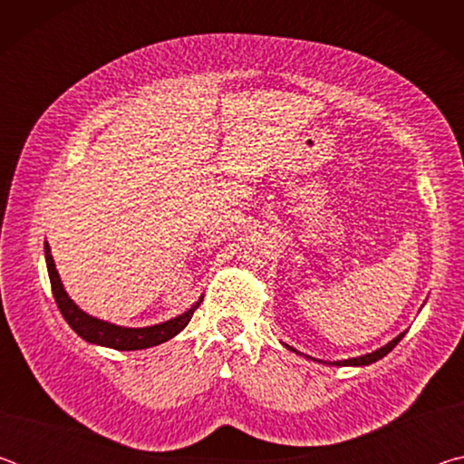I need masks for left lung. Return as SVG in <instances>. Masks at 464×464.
I'll use <instances>...</instances> for the list:
<instances>
[{"label":"left lung","instance_id":"1","mask_svg":"<svg viewBox=\"0 0 464 464\" xmlns=\"http://www.w3.org/2000/svg\"><path fill=\"white\" fill-rule=\"evenodd\" d=\"M403 335L405 334H399L395 340L392 342H389L387 345H382V348H379V350H374V352H371V354H364V356H358V358H348V360H337V362H324V364H332V366H366V364H372V362H376V360H381L382 356H387L389 352L395 348V345L403 340ZM288 350H293V352H296L295 348H290V345H286ZM296 354H301V352H296ZM304 358H309V360H315V358H311V356H307V354H303ZM317 362H321V360H317Z\"/></svg>","mask_w":464,"mask_h":464}]
</instances>
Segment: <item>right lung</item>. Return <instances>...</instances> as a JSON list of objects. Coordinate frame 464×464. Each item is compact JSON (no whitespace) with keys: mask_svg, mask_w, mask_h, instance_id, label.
<instances>
[{"mask_svg":"<svg viewBox=\"0 0 464 464\" xmlns=\"http://www.w3.org/2000/svg\"><path fill=\"white\" fill-rule=\"evenodd\" d=\"M44 257H46V270H49V278H51L53 296L54 301H57L61 315L65 317L69 327H72L77 335L83 337V340L90 343L106 345V348H114V350H145V348H151V345H160L182 332V329L190 324L194 311L198 309L202 303V296H200L198 303H194L190 309L182 313V315H178L169 321H163V324H157L151 327H121V325L108 324V321L88 315V313L82 311L72 298H69L65 288H63L59 272L54 268V260L51 256L49 243H44Z\"/></svg>","mask_w":464,"mask_h":464,"instance_id":"obj_1","label":"right lung"}]
</instances>
